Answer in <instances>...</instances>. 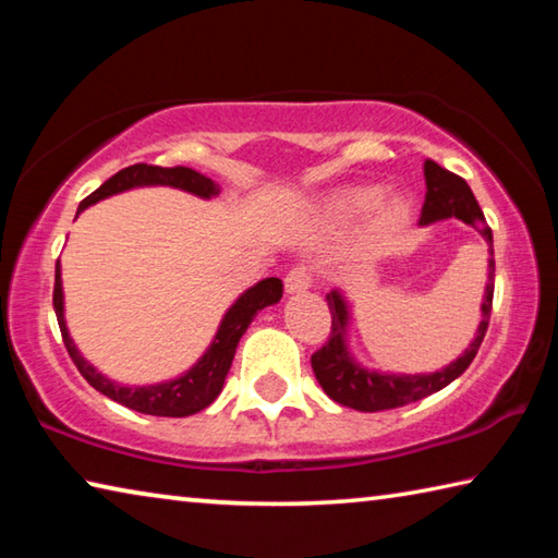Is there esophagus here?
<instances>
[{"instance_id": "obj_1", "label": "esophagus", "mask_w": 558, "mask_h": 558, "mask_svg": "<svg viewBox=\"0 0 558 558\" xmlns=\"http://www.w3.org/2000/svg\"><path fill=\"white\" fill-rule=\"evenodd\" d=\"M310 282H313V278H310L307 268L295 266L286 276V292H288V295H295V292H305L310 288Z\"/></svg>"}]
</instances>
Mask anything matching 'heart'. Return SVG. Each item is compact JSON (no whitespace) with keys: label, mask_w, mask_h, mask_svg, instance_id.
<instances>
[{"label":"heart","mask_w":558,"mask_h":558,"mask_svg":"<svg viewBox=\"0 0 558 558\" xmlns=\"http://www.w3.org/2000/svg\"><path fill=\"white\" fill-rule=\"evenodd\" d=\"M372 209L376 211L369 231H366V248L379 251L384 245H389L411 221V202L405 196L393 194L384 199L381 186H347L327 196L323 204V216L332 223H352Z\"/></svg>","instance_id":"obj_1"}]
</instances>
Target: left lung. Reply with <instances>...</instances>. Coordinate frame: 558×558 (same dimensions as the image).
<instances>
[{"instance_id": "1", "label": "left lung", "mask_w": 558, "mask_h": 558, "mask_svg": "<svg viewBox=\"0 0 558 558\" xmlns=\"http://www.w3.org/2000/svg\"><path fill=\"white\" fill-rule=\"evenodd\" d=\"M423 174H426V202L421 209V226H430L436 221L446 219H460L472 229L483 233V239L489 245V260H487V286L485 298L480 305V319L475 339L468 344L456 362L442 366L440 372L430 374H386L366 369L356 362L347 347V327H349V305L339 290L327 292V305L332 313V329H329V339L323 349L313 354V372L317 376L319 386H323L329 399L347 405L354 411H389L399 409V405L413 403L426 399V396L446 389L450 381L468 369L472 359H475L480 344H483L489 315H493V292H495V248H493V231L483 216V209L472 194L468 182L458 174L448 172L440 165L426 159L423 165Z\"/></svg>"}]
</instances>
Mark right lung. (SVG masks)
<instances>
[{"mask_svg": "<svg viewBox=\"0 0 558 558\" xmlns=\"http://www.w3.org/2000/svg\"><path fill=\"white\" fill-rule=\"evenodd\" d=\"M135 186H174V189H184V192L194 196H202V199H211V196L219 194V186H216L214 179L194 172V169L189 167L132 165V167L120 169V172L112 174L106 184H100L96 192L86 196L78 206V214L83 209H88L90 204L108 199L112 194L128 192V189H135ZM280 298H282L280 278H266L256 282V286L245 290L243 295L229 307V313L223 315L214 342L192 369L165 384L122 386V384L110 381L108 376H102L96 366L83 359L78 347L73 344L69 327H65V317H63L61 266L56 263V282H53L56 319H59L63 344L69 349L73 364L78 366V372L83 374V379H86L96 391L106 393L108 399L128 405L132 411L147 413V415H167V418H184V415L199 413L206 409V405L214 403L216 396H219L223 389L226 374L231 369L239 339L253 323V317H256L263 307L276 305Z\"/></svg>", "mask_w": 558, "mask_h": 558, "instance_id": "add662e5", "label": "right lung"}]
</instances>
